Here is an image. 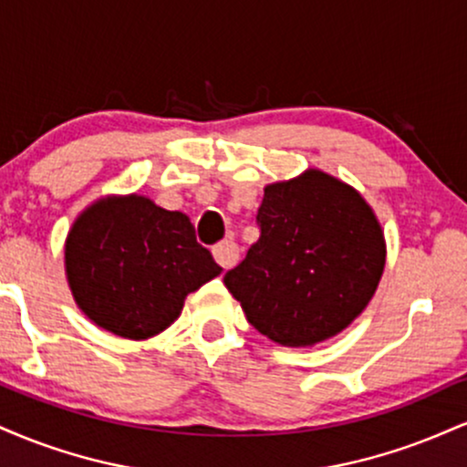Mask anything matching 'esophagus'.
<instances>
[{
	"label": "esophagus",
	"mask_w": 467,
	"mask_h": 467,
	"mask_svg": "<svg viewBox=\"0 0 467 467\" xmlns=\"http://www.w3.org/2000/svg\"><path fill=\"white\" fill-rule=\"evenodd\" d=\"M213 256H215V261L223 270H230L239 261V245L230 239L219 241L217 245H213Z\"/></svg>",
	"instance_id": "obj_1"
}]
</instances>
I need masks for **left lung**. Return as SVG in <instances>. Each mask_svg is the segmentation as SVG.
Returning <instances> with one entry per match:
<instances>
[{"label":"left lung","mask_w":467,"mask_h":467,"mask_svg":"<svg viewBox=\"0 0 467 467\" xmlns=\"http://www.w3.org/2000/svg\"><path fill=\"white\" fill-rule=\"evenodd\" d=\"M256 223L259 241L223 276L248 323L283 347L340 334L371 301L387 261L371 206L309 169L267 186Z\"/></svg>","instance_id":"1"}]
</instances>
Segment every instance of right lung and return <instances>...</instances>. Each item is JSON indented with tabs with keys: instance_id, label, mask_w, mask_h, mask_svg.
Returning a JSON list of instances; mask_svg holds the SVG:
<instances>
[{
	"instance_id": "add662e5",
	"label": "right lung",
	"mask_w": 467,
	"mask_h": 467,
	"mask_svg": "<svg viewBox=\"0 0 467 467\" xmlns=\"http://www.w3.org/2000/svg\"><path fill=\"white\" fill-rule=\"evenodd\" d=\"M66 272L96 325L144 340L173 323L184 298L222 267L197 244L189 217L130 195L96 202L74 222Z\"/></svg>"
}]
</instances>
